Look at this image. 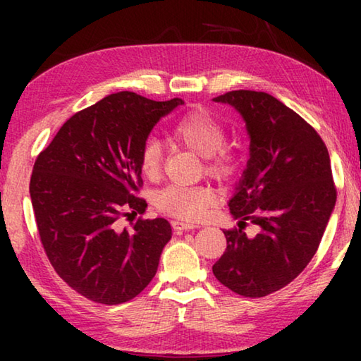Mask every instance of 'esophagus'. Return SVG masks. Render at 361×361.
<instances>
[{
    "label": "esophagus",
    "instance_id": "esophagus-1",
    "mask_svg": "<svg viewBox=\"0 0 361 361\" xmlns=\"http://www.w3.org/2000/svg\"><path fill=\"white\" fill-rule=\"evenodd\" d=\"M172 228H173L175 231H189V229H195V228H197V224L183 221V219H173V221H172Z\"/></svg>",
    "mask_w": 361,
    "mask_h": 361
}]
</instances>
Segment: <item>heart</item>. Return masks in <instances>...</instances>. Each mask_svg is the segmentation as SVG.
Returning <instances> with one entry per match:
<instances>
[{
    "label": "heart",
    "instance_id": "b5f03b06",
    "mask_svg": "<svg viewBox=\"0 0 361 361\" xmlns=\"http://www.w3.org/2000/svg\"><path fill=\"white\" fill-rule=\"evenodd\" d=\"M172 135L180 145L204 157L205 172L215 178L228 180L240 167L242 154L235 145L226 142V127L205 109H194L175 122ZM138 164L148 180L162 173L164 149L156 138L145 140L140 148ZM216 204L215 189L207 185H170L154 194V205L166 215L199 221Z\"/></svg>",
    "mask_w": 361,
    "mask_h": 361
}]
</instances>
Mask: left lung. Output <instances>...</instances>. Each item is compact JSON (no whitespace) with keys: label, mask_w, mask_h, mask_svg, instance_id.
I'll list each match as a JSON object with an SVG mask.
<instances>
[{"label":"left lung","mask_w":361,"mask_h":361,"mask_svg":"<svg viewBox=\"0 0 361 361\" xmlns=\"http://www.w3.org/2000/svg\"><path fill=\"white\" fill-rule=\"evenodd\" d=\"M229 103L247 122L250 159L229 200L239 228L224 229L226 247L213 274L231 291L262 298L293 282L314 258L336 204L326 145L276 97L232 90ZM256 224L255 236L245 232Z\"/></svg>","instance_id":"8db88e82"}]
</instances>
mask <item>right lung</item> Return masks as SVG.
Wrapping results in <instances>:
<instances>
[{
  "instance_id": "1",
  "label": "right lung",
  "mask_w": 361,
  "mask_h": 361,
  "mask_svg": "<svg viewBox=\"0 0 361 361\" xmlns=\"http://www.w3.org/2000/svg\"><path fill=\"white\" fill-rule=\"evenodd\" d=\"M178 105L111 94L73 114L36 157L30 195L41 243L63 282L90 301L127 302L156 276L170 223L140 216L121 231L118 221L145 212L140 148Z\"/></svg>"
}]
</instances>
